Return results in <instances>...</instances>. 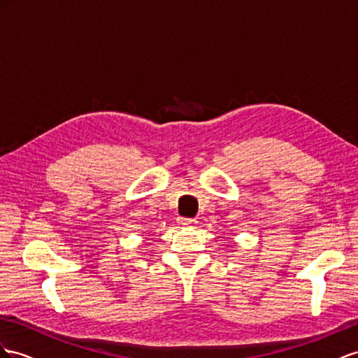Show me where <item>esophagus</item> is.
<instances>
[{"label":"esophagus","mask_w":358,"mask_h":358,"mask_svg":"<svg viewBox=\"0 0 358 358\" xmlns=\"http://www.w3.org/2000/svg\"><path fill=\"white\" fill-rule=\"evenodd\" d=\"M178 224L181 227H194L196 224V221L192 217H178Z\"/></svg>","instance_id":"obj_1"}]
</instances>
